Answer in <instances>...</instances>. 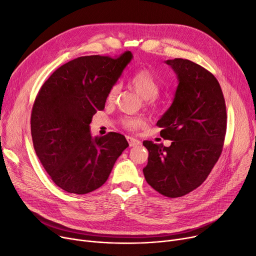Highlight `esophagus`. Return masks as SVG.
I'll return each instance as SVG.
<instances>
[{
  "label": "esophagus",
  "instance_id": "34e87169",
  "mask_svg": "<svg viewBox=\"0 0 256 256\" xmlns=\"http://www.w3.org/2000/svg\"><path fill=\"white\" fill-rule=\"evenodd\" d=\"M126 139L128 141L130 146H137V145L141 144V142L138 139H135V138H132V137H126Z\"/></svg>",
  "mask_w": 256,
  "mask_h": 256
}]
</instances>
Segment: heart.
<instances>
[{"label":"heart","mask_w":256,"mask_h":256,"mask_svg":"<svg viewBox=\"0 0 256 256\" xmlns=\"http://www.w3.org/2000/svg\"><path fill=\"white\" fill-rule=\"evenodd\" d=\"M130 86L139 96L146 100L147 106L150 108H156L158 104V93L160 91V84L156 76L145 68H141L132 74L130 80ZM119 92V84H113L106 93V102H114ZM122 126L128 130H137L144 126L145 121L142 117L128 116L124 117L122 120Z\"/></svg>","instance_id":"1"}]
</instances>
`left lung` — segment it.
<instances>
[{"label":"left lung","mask_w":256,"mask_h":256,"mask_svg":"<svg viewBox=\"0 0 256 256\" xmlns=\"http://www.w3.org/2000/svg\"><path fill=\"white\" fill-rule=\"evenodd\" d=\"M178 85L172 104L156 122L169 147L143 141L148 163L146 182L170 198L182 197L202 184L219 160L226 134V106L220 84L208 70L190 60L165 61Z\"/></svg>","instance_id":"1"}]
</instances>
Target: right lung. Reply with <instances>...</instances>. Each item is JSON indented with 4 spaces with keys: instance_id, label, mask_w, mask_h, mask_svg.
Returning a JSON list of instances; mask_svg holds the SVG:
<instances>
[{
    "instance_id": "add662e5",
    "label": "right lung",
    "mask_w": 256,
    "mask_h": 256,
    "mask_svg": "<svg viewBox=\"0 0 256 256\" xmlns=\"http://www.w3.org/2000/svg\"><path fill=\"white\" fill-rule=\"evenodd\" d=\"M132 55L84 56L54 72L40 88L31 114L35 152L62 190L83 195L102 186L128 146L126 137L108 132L92 137L93 115L104 109L106 93Z\"/></svg>"
}]
</instances>
